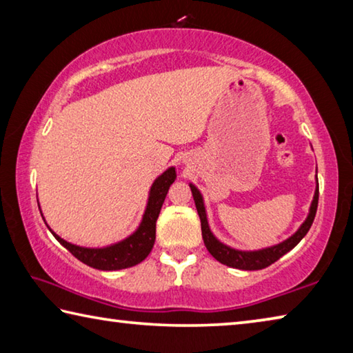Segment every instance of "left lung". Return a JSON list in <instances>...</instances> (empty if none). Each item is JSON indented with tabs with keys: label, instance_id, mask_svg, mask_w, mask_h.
<instances>
[{
	"label": "left lung",
	"instance_id": "left-lung-1",
	"mask_svg": "<svg viewBox=\"0 0 353 353\" xmlns=\"http://www.w3.org/2000/svg\"><path fill=\"white\" fill-rule=\"evenodd\" d=\"M189 186H190V190H192L196 212H199V215H200L201 236H203V240H205L208 251L211 252V256L214 259H217L220 263H223V265H226V267H231V268H237V270H246V271L262 270V268L270 267V265L274 263L276 261H279L283 254H287L288 251H292L294 246L305 237V234L308 232V230H310V226L313 223L314 215H316V209H318L319 186H316V190H314L310 212H308L305 221L301 225L299 230L296 231L292 237L283 240V242L279 245L270 246V248H265V250L239 251V250L231 248V246H228L225 243H221L220 240L211 232V228H209L208 219H206L205 203H203V196L200 194V190L196 189L194 184H189Z\"/></svg>",
	"mask_w": 353,
	"mask_h": 353
}]
</instances>
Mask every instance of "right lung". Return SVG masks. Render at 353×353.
I'll list each match as a JSON object with an SVG mask.
<instances>
[{"label": "right lung", "instance_id": "obj_1", "mask_svg": "<svg viewBox=\"0 0 353 353\" xmlns=\"http://www.w3.org/2000/svg\"><path fill=\"white\" fill-rule=\"evenodd\" d=\"M176 172L175 167H169L163 175H159L150 188L145 212L142 215L141 225L132 236L121 240L114 245L105 246V248H83V246L72 245L59 237L52 230V236L59 240L60 245L79 259L80 262L88 265L91 268L102 271H116L134 267L141 263L150 254L157 236V220L163 206L167 192H169L170 184L175 181ZM45 220V219H43Z\"/></svg>", "mask_w": 353, "mask_h": 353}]
</instances>
